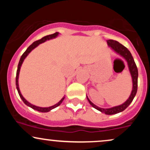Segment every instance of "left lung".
<instances>
[{
	"label": "left lung",
	"mask_w": 150,
	"mask_h": 150,
	"mask_svg": "<svg viewBox=\"0 0 150 150\" xmlns=\"http://www.w3.org/2000/svg\"><path fill=\"white\" fill-rule=\"evenodd\" d=\"M107 44L109 46H111L113 50H114L116 53H118V54H120V56H123V58L126 60L128 62L129 70H130V74H131L132 79V90L130 94V97L128 98V99L125 101V103H123V104L120 105V106H115V107L110 108H99L98 106L94 105L93 103L87 97L89 104L96 109H97L98 111H101V112L105 113V114L107 115H113L116 114V113H120L121 111H124L129 105L130 104V103L132 102L133 100L134 97H135L136 93L137 91V77H138V70H137V65H136L135 61H134L133 58H132L131 53L130 52V51L127 49L125 46L122 45L121 44H120L119 42H117V41L112 40V39H109L107 41Z\"/></svg>",
	"instance_id": "8db88e82"
}]
</instances>
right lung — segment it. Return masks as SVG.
Masks as SVG:
<instances>
[{
    "mask_svg": "<svg viewBox=\"0 0 150 150\" xmlns=\"http://www.w3.org/2000/svg\"><path fill=\"white\" fill-rule=\"evenodd\" d=\"M58 34V32H56V33L54 34H49V35H47V36H45V37H44L43 38H42L41 39H39V40H37L36 41V42H34L32 43L31 45L29 46L28 48H27V50L24 52L23 54L22 55L21 58H20V61H19V63H18V70H17V73H16V80H15V84H16V87H17V89H18V94L19 95H20V98L22 99V100L23 101V102L25 103L26 105H27L28 106H30L32 108H33L34 110H37L38 111H40V112H48V111H51V109H53V108H55L56 107H57V106H59L60 104H61L62 102H63V99H64L65 97L62 98V99L61 101H59V102L57 103L56 104L53 105L52 106H50V107H47V108H42V107H38V106H34V105H32L30 103H29L28 101H27L26 99L22 97V95L21 94V93H20V89H19V87H18V76H19V73H20V66H21L22 64V62H23L24 59L27 57V55L29 54V53H30V51H32V50H33L34 48L37 47V46L39 45V44H41V43H43L44 42H46V40H49V39H53V38H55Z\"/></svg>",
    "mask_w": 150,
    "mask_h": 150,
    "instance_id": "obj_1",
    "label": "right lung"
}]
</instances>
